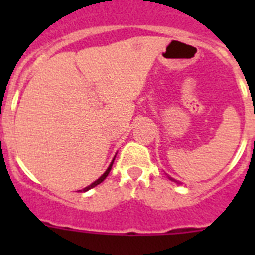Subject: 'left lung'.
Returning a JSON list of instances; mask_svg holds the SVG:
<instances>
[{
    "label": "left lung",
    "instance_id": "8db88e82",
    "mask_svg": "<svg viewBox=\"0 0 255 255\" xmlns=\"http://www.w3.org/2000/svg\"><path fill=\"white\" fill-rule=\"evenodd\" d=\"M168 179H170V180H172V181H175V182H179V181H176V180H173L172 177H170V176H168Z\"/></svg>",
    "mask_w": 255,
    "mask_h": 255
}]
</instances>
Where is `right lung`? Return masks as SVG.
Wrapping results in <instances>:
<instances>
[{"instance_id": "obj_1", "label": "right lung", "mask_w": 255, "mask_h": 255, "mask_svg": "<svg viewBox=\"0 0 255 255\" xmlns=\"http://www.w3.org/2000/svg\"><path fill=\"white\" fill-rule=\"evenodd\" d=\"M115 157H116V155H115ZM114 161H115V158L112 159V162H111V163H110V166H108V168L105 171V173H103L102 176L98 177V179H97L94 182H92L91 185H88L87 188H84V189H83V190H79V191H88V190H91L92 188H94V186H97V185H98V184H101V182H102L103 180H105L106 177L108 176V173H110V171H111V168H112V164H114Z\"/></svg>"}]
</instances>
